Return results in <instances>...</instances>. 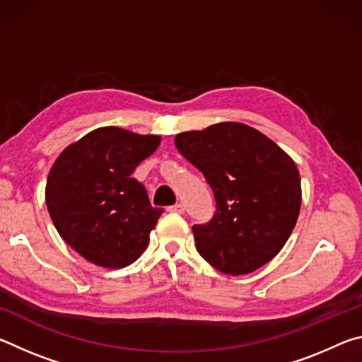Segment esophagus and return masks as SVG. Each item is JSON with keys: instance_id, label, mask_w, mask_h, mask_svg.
<instances>
[{"instance_id": "esophagus-1", "label": "esophagus", "mask_w": 362, "mask_h": 362, "mask_svg": "<svg viewBox=\"0 0 362 362\" xmlns=\"http://www.w3.org/2000/svg\"><path fill=\"white\" fill-rule=\"evenodd\" d=\"M168 211L175 212V214H183V211H185V207H183L182 203H177V204H174V206H169Z\"/></svg>"}]
</instances>
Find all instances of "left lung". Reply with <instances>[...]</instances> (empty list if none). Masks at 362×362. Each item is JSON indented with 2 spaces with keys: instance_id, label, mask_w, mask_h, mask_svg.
<instances>
[{
  "instance_id": "8db88e82",
  "label": "left lung",
  "mask_w": 362,
  "mask_h": 362,
  "mask_svg": "<svg viewBox=\"0 0 362 362\" xmlns=\"http://www.w3.org/2000/svg\"><path fill=\"white\" fill-rule=\"evenodd\" d=\"M175 146L204 174L216 198L212 218L192 228L201 257L231 276L272 260L289 240L302 204L296 163L240 122L182 132Z\"/></svg>"
}]
</instances>
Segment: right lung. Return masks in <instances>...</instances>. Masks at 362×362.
<instances>
[{
    "label": "right lung",
    "instance_id": "obj_1",
    "mask_svg": "<svg viewBox=\"0 0 362 362\" xmlns=\"http://www.w3.org/2000/svg\"><path fill=\"white\" fill-rule=\"evenodd\" d=\"M161 137L99 127L60 153L49 173L46 204L64 241L86 260L122 268L146 249L163 209L132 177Z\"/></svg>",
    "mask_w": 362,
    "mask_h": 362
}]
</instances>
